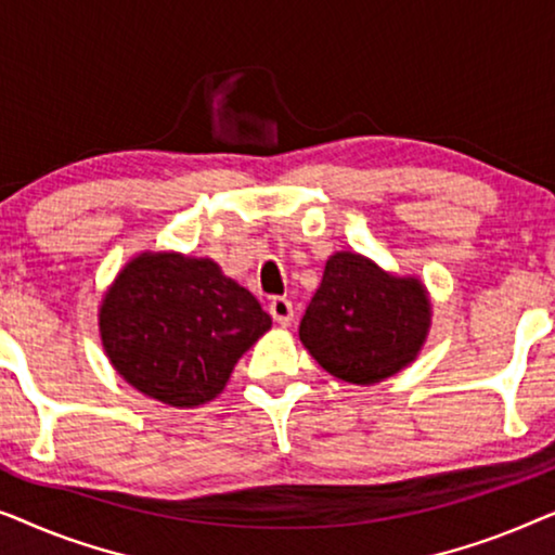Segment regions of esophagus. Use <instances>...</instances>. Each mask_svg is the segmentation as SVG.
Segmentation results:
<instances>
[{
  "mask_svg": "<svg viewBox=\"0 0 555 555\" xmlns=\"http://www.w3.org/2000/svg\"><path fill=\"white\" fill-rule=\"evenodd\" d=\"M268 310H270V315H272V321H275L278 325H291L293 323V302L287 300V298H272L270 300V306H268Z\"/></svg>",
  "mask_w": 555,
  "mask_h": 555,
  "instance_id": "esophagus-1",
  "label": "esophagus"
}]
</instances>
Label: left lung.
Returning <instances> with one entry per match:
<instances>
[{
    "label": "left lung",
    "instance_id": "obj_1",
    "mask_svg": "<svg viewBox=\"0 0 555 555\" xmlns=\"http://www.w3.org/2000/svg\"><path fill=\"white\" fill-rule=\"evenodd\" d=\"M431 302L420 278H399L359 253L328 257L300 321V340L331 376L378 384L422 351Z\"/></svg>",
    "mask_w": 555,
    "mask_h": 555
}]
</instances>
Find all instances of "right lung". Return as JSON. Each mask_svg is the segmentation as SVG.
I'll return each mask as SVG.
<instances>
[{
  "label": "right lung",
  "instance_id": "add662e5",
  "mask_svg": "<svg viewBox=\"0 0 555 555\" xmlns=\"http://www.w3.org/2000/svg\"><path fill=\"white\" fill-rule=\"evenodd\" d=\"M98 325L105 356L133 389L192 409L222 393L272 318L209 257L141 253L113 280Z\"/></svg>",
  "mask_w": 555,
  "mask_h": 555
}]
</instances>
